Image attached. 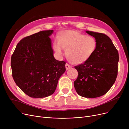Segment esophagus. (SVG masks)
I'll list each match as a JSON object with an SVG mask.
<instances>
[{"mask_svg": "<svg viewBox=\"0 0 129 129\" xmlns=\"http://www.w3.org/2000/svg\"><path fill=\"white\" fill-rule=\"evenodd\" d=\"M65 67H66V71H67V70H69V69H70L71 68H72V66H71V65H70L69 64H68L67 63H66V65H65Z\"/></svg>", "mask_w": 129, "mask_h": 129, "instance_id": "1", "label": "esophagus"}]
</instances>
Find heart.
Listing matches in <instances>:
<instances>
[{
	"mask_svg": "<svg viewBox=\"0 0 129 129\" xmlns=\"http://www.w3.org/2000/svg\"><path fill=\"white\" fill-rule=\"evenodd\" d=\"M97 46V41L94 37L74 30L61 32L53 44V49L58 56H62L64 49H66L67 59L76 65L87 62L95 52Z\"/></svg>",
	"mask_w": 129,
	"mask_h": 129,
	"instance_id": "heart-1",
	"label": "heart"
}]
</instances>
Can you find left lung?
Returning a JSON list of instances; mask_svg holds the SVG:
<instances>
[{"label": "left lung", "instance_id": "1", "mask_svg": "<svg viewBox=\"0 0 129 129\" xmlns=\"http://www.w3.org/2000/svg\"><path fill=\"white\" fill-rule=\"evenodd\" d=\"M86 32L96 39L97 48L87 62L75 66L78 75L74 85L79 96L93 98L104 95L114 83L118 75L119 53L107 35Z\"/></svg>", "mask_w": 129, "mask_h": 129}]
</instances>
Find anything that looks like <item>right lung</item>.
<instances>
[{
	"label": "right lung",
	"mask_w": 129,
	"mask_h": 129,
	"mask_svg": "<svg viewBox=\"0 0 129 129\" xmlns=\"http://www.w3.org/2000/svg\"><path fill=\"white\" fill-rule=\"evenodd\" d=\"M53 32L40 31L24 38L11 56L12 77L21 90L32 98L52 94L66 71L65 62L57 60L53 56L49 38Z\"/></svg>",
	"instance_id": "add662e5"
}]
</instances>
